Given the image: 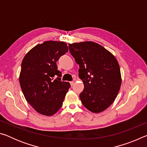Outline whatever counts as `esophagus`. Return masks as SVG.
Returning <instances> with one entry per match:
<instances>
[{
	"instance_id": "esophagus-1",
	"label": "esophagus",
	"mask_w": 147,
	"mask_h": 147,
	"mask_svg": "<svg viewBox=\"0 0 147 147\" xmlns=\"http://www.w3.org/2000/svg\"><path fill=\"white\" fill-rule=\"evenodd\" d=\"M70 84H71V86H73L74 84V81H72V82H70Z\"/></svg>"
}]
</instances>
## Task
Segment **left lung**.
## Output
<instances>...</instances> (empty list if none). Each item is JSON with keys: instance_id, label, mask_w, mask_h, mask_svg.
<instances>
[{"instance_id": "obj_1", "label": "left lung", "mask_w": 147, "mask_h": 147, "mask_svg": "<svg viewBox=\"0 0 147 147\" xmlns=\"http://www.w3.org/2000/svg\"><path fill=\"white\" fill-rule=\"evenodd\" d=\"M69 49L79 65V78L84 85L80 94L81 102L91 112H102L111 106L120 90L122 78L117 60L93 41L69 43Z\"/></svg>"}]
</instances>
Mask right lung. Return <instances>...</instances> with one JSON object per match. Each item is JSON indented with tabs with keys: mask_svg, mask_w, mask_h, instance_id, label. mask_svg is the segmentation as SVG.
<instances>
[{
	"mask_svg": "<svg viewBox=\"0 0 147 147\" xmlns=\"http://www.w3.org/2000/svg\"><path fill=\"white\" fill-rule=\"evenodd\" d=\"M68 52L63 41H47L38 44L24 56L21 63L19 83L26 101L37 112L47 116L55 114L62 106L70 88L61 82L56 61ZM59 77L53 79L54 76Z\"/></svg>",
	"mask_w": 147,
	"mask_h": 147,
	"instance_id": "1",
	"label": "right lung"
}]
</instances>
